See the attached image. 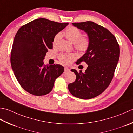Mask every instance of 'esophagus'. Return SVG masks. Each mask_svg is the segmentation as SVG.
<instances>
[{
	"label": "esophagus",
	"mask_w": 133,
	"mask_h": 133,
	"mask_svg": "<svg viewBox=\"0 0 133 133\" xmlns=\"http://www.w3.org/2000/svg\"><path fill=\"white\" fill-rule=\"evenodd\" d=\"M70 71V69L67 67H64V72H67Z\"/></svg>",
	"instance_id": "obj_1"
}]
</instances>
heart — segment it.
<instances>
[{
    "label": "heart",
    "mask_w": 133,
    "mask_h": 133,
    "mask_svg": "<svg viewBox=\"0 0 133 133\" xmlns=\"http://www.w3.org/2000/svg\"><path fill=\"white\" fill-rule=\"evenodd\" d=\"M64 35L66 38L71 43L75 44V48L79 52H85L87 51L90 45L89 39L86 37H82V32L77 28L75 26H69L64 32ZM61 37V33H58L54 36L53 44H55ZM76 58L74 54H61L59 56L60 61L65 64H70Z\"/></svg>",
    "instance_id": "1"
}]
</instances>
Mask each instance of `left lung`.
I'll list each match as a JSON object with an SVG mask.
<instances>
[{
  "instance_id": "left-lung-1",
  "label": "left lung",
  "mask_w": 133,
  "mask_h": 133,
  "mask_svg": "<svg viewBox=\"0 0 133 133\" xmlns=\"http://www.w3.org/2000/svg\"><path fill=\"white\" fill-rule=\"evenodd\" d=\"M72 24L87 33L90 45L76 62L79 64L85 62L88 66L85 72L71 70L76 79L69 84V90L75 97L90 99L100 95L110 84L119 61L120 48L115 36L102 26L92 21Z\"/></svg>"
}]
</instances>
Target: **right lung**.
Returning <instances> with one entry per match:
<instances>
[{
	"instance_id": "obj_1",
	"label": "right lung",
	"mask_w": 133,
	"mask_h": 133,
	"mask_svg": "<svg viewBox=\"0 0 133 133\" xmlns=\"http://www.w3.org/2000/svg\"><path fill=\"white\" fill-rule=\"evenodd\" d=\"M69 23L38 18L23 25L13 41L10 62L17 81L23 89L35 96L52 90L55 79L64 72L60 64L45 65L43 60L53 39Z\"/></svg>"
}]
</instances>
